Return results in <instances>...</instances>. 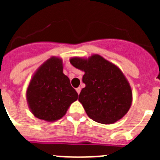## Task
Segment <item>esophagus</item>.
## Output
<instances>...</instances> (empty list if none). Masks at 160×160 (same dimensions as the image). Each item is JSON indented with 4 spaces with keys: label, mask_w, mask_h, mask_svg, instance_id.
<instances>
[{
    "label": "esophagus",
    "mask_w": 160,
    "mask_h": 160,
    "mask_svg": "<svg viewBox=\"0 0 160 160\" xmlns=\"http://www.w3.org/2000/svg\"><path fill=\"white\" fill-rule=\"evenodd\" d=\"M76 91H77L78 94H80V92H81V87H78V88H76Z\"/></svg>",
    "instance_id": "esophagus-1"
}]
</instances>
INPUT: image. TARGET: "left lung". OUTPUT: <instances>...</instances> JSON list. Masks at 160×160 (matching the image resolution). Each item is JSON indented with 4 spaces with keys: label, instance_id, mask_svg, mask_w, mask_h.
Wrapping results in <instances>:
<instances>
[{
    "label": "left lung",
    "instance_id": "obj_1",
    "mask_svg": "<svg viewBox=\"0 0 160 160\" xmlns=\"http://www.w3.org/2000/svg\"><path fill=\"white\" fill-rule=\"evenodd\" d=\"M73 66L84 72L86 87L79 94L89 118L102 124H112L122 118L132 102L131 86L119 68L98 54L88 58H70Z\"/></svg>",
    "mask_w": 160,
    "mask_h": 160
}]
</instances>
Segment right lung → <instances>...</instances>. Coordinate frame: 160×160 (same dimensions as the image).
Returning <instances> with one entry per match:
<instances>
[{"instance_id":"1","label":"right lung","mask_w":160,"mask_h":160,"mask_svg":"<svg viewBox=\"0 0 160 160\" xmlns=\"http://www.w3.org/2000/svg\"><path fill=\"white\" fill-rule=\"evenodd\" d=\"M78 98L70 79L63 73L62 60L58 57H51L38 68L26 90L32 114L46 122L62 118Z\"/></svg>"}]
</instances>
